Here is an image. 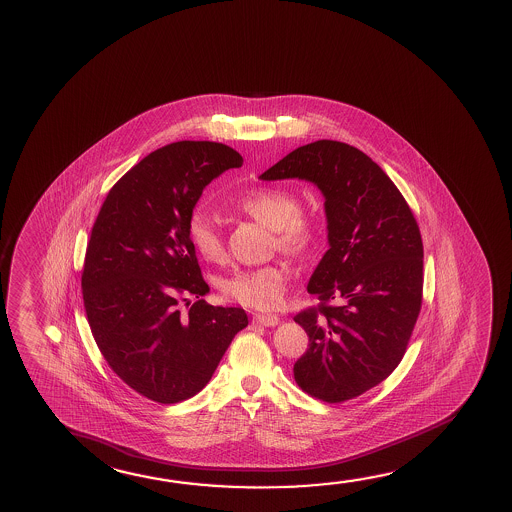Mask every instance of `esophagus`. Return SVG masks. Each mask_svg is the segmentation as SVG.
<instances>
[{
    "mask_svg": "<svg viewBox=\"0 0 512 512\" xmlns=\"http://www.w3.org/2000/svg\"><path fill=\"white\" fill-rule=\"evenodd\" d=\"M252 322H254V324L265 325V327H274V325L279 324V317H277V315H260V313H258V315L252 317Z\"/></svg>",
    "mask_w": 512,
    "mask_h": 512,
    "instance_id": "esophagus-1",
    "label": "esophagus"
}]
</instances>
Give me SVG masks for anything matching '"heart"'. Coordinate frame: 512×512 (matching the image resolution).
<instances>
[{
  "mask_svg": "<svg viewBox=\"0 0 512 512\" xmlns=\"http://www.w3.org/2000/svg\"><path fill=\"white\" fill-rule=\"evenodd\" d=\"M299 197L283 187H256L245 192L236 206L252 219L274 229L277 245L288 252H306L318 238V220L299 208ZM188 236L197 254L211 263L224 258V240L215 220L195 211L188 220ZM290 281V267L272 261L261 267L238 268L219 281L220 293L228 301L247 308L274 309L283 302Z\"/></svg>",
  "mask_w": 512,
  "mask_h": 512,
  "instance_id": "heart-1",
  "label": "heart"
}]
</instances>
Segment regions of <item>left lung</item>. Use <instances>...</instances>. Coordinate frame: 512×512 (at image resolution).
I'll return each instance as SVG.
<instances>
[{"label": "left lung", "instance_id": "obj_1", "mask_svg": "<svg viewBox=\"0 0 512 512\" xmlns=\"http://www.w3.org/2000/svg\"><path fill=\"white\" fill-rule=\"evenodd\" d=\"M260 178L308 179L324 192L331 247L309 279L320 302L293 317L309 338L293 377L329 404L359 397L397 368L420 315L418 222L388 174L338 140L297 147Z\"/></svg>", "mask_w": 512, "mask_h": 512}]
</instances>
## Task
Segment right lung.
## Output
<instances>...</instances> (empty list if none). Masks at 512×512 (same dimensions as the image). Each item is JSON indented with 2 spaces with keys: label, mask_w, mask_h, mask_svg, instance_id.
<instances>
[{
  "label": "right lung",
  "mask_w": 512,
  "mask_h": 512,
  "mask_svg": "<svg viewBox=\"0 0 512 512\" xmlns=\"http://www.w3.org/2000/svg\"><path fill=\"white\" fill-rule=\"evenodd\" d=\"M233 147L181 140L131 167L90 231L82 270L83 306L108 366L158 404L194 397L249 320L242 308L203 301V279L188 220L211 179L242 167ZM195 296L181 312L178 304Z\"/></svg>",
  "instance_id": "1"
}]
</instances>
